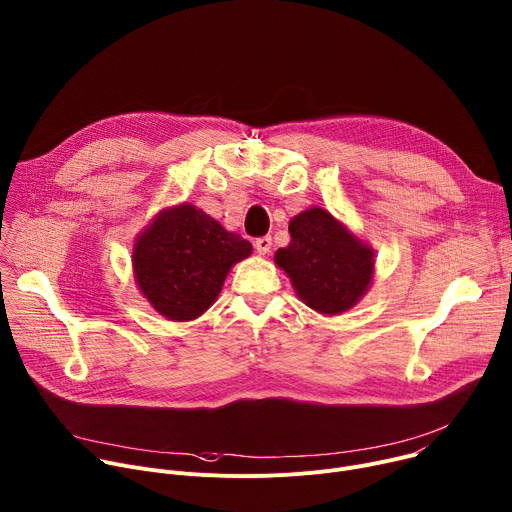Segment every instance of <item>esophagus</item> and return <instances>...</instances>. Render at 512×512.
Returning a JSON list of instances; mask_svg holds the SVG:
<instances>
[{"label": "esophagus", "instance_id": "obj_1", "mask_svg": "<svg viewBox=\"0 0 512 512\" xmlns=\"http://www.w3.org/2000/svg\"><path fill=\"white\" fill-rule=\"evenodd\" d=\"M254 248H256V252H258V254H268V252H270V248H272V238H270V236L256 238Z\"/></svg>", "mask_w": 512, "mask_h": 512}]
</instances>
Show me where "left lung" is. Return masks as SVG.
I'll list each match as a JSON object with an SVG mask.
<instances>
[{"mask_svg": "<svg viewBox=\"0 0 512 512\" xmlns=\"http://www.w3.org/2000/svg\"><path fill=\"white\" fill-rule=\"evenodd\" d=\"M291 244L274 256L299 299L325 315L354 307L368 291L374 256L325 209L313 207L289 223Z\"/></svg>", "mask_w": 512, "mask_h": 512, "instance_id": "obj_1", "label": "left lung"}]
</instances>
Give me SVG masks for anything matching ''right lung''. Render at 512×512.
<instances>
[{
	"label": "right lung",
	"mask_w": 512,
	"mask_h": 512,
	"mask_svg": "<svg viewBox=\"0 0 512 512\" xmlns=\"http://www.w3.org/2000/svg\"><path fill=\"white\" fill-rule=\"evenodd\" d=\"M250 252L248 240L185 203L162 211L138 238L134 272L160 315L191 321L213 305L232 264Z\"/></svg>",
	"instance_id": "1"
}]
</instances>
